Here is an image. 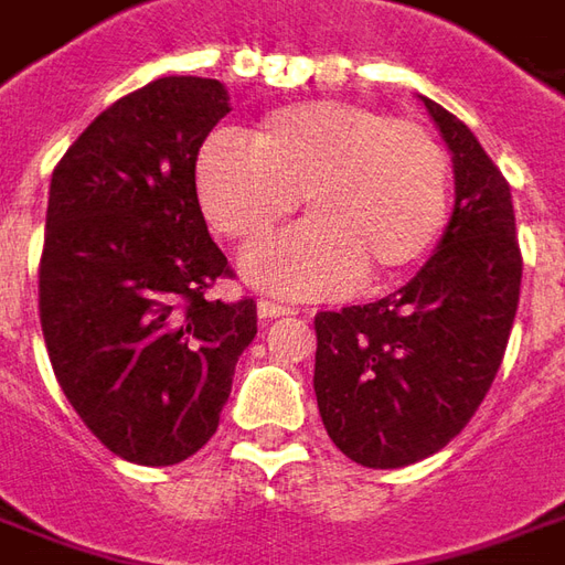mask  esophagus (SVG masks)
Here are the masks:
<instances>
[{
	"instance_id": "1",
	"label": "esophagus",
	"mask_w": 565,
	"mask_h": 565,
	"mask_svg": "<svg viewBox=\"0 0 565 565\" xmlns=\"http://www.w3.org/2000/svg\"><path fill=\"white\" fill-rule=\"evenodd\" d=\"M256 311H259V321H275V318H287V315H296L290 306H281V302H271V299H259V306H256Z\"/></svg>"
}]
</instances>
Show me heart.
Listing matches in <instances>:
<instances>
[{"label": "heart", "mask_w": 565, "mask_h": 565, "mask_svg": "<svg viewBox=\"0 0 565 565\" xmlns=\"http://www.w3.org/2000/svg\"><path fill=\"white\" fill-rule=\"evenodd\" d=\"M195 195L228 242L263 238L299 207L311 220L242 256L247 281L278 296H337L388 281L428 254L447 220L449 161L428 128L345 100L275 109L247 140L207 137Z\"/></svg>", "instance_id": "heart-1"}]
</instances>
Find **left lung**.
I'll list each match as a JSON object with an SVG mask.
<instances>
[{
	"instance_id": "obj_1",
	"label": "left lung",
	"mask_w": 565,
	"mask_h": 565,
	"mask_svg": "<svg viewBox=\"0 0 565 565\" xmlns=\"http://www.w3.org/2000/svg\"><path fill=\"white\" fill-rule=\"evenodd\" d=\"M419 100L456 177L437 250L385 299L315 318L323 428L364 468L428 459L468 425L502 366L520 302L511 186L465 121Z\"/></svg>"
}]
</instances>
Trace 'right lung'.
I'll use <instances>...</instances> for the list:
<instances>
[{
  "mask_svg": "<svg viewBox=\"0 0 565 565\" xmlns=\"http://www.w3.org/2000/svg\"><path fill=\"white\" fill-rule=\"evenodd\" d=\"M228 113L216 78L168 76L104 109L51 173L39 315L54 376L94 437L177 465L220 425L256 302L207 299L226 275L195 159Z\"/></svg>",
  "mask_w": 565,
  "mask_h": 565,
  "instance_id": "1",
  "label": "right lung"
}]
</instances>
